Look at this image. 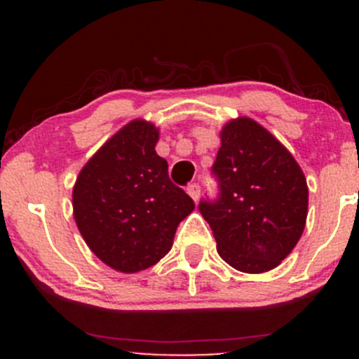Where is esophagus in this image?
Wrapping results in <instances>:
<instances>
[{
	"instance_id": "34e87169",
	"label": "esophagus",
	"mask_w": 359,
	"mask_h": 359,
	"mask_svg": "<svg viewBox=\"0 0 359 359\" xmlns=\"http://www.w3.org/2000/svg\"><path fill=\"white\" fill-rule=\"evenodd\" d=\"M200 193H201V189H200V186H198V184H189V186H187V194H189V196L193 198L194 201H198V198H200Z\"/></svg>"
}]
</instances>
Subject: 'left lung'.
<instances>
[{"label":"left lung","instance_id":"8db88e82","mask_svg":"<svg viewBox=\"0 0 359 359\" xmlns=\"http://www.w3.org/2000/svg\"><path fill=\"white\" fill-rule=\"evenodd\" d=\"M219 198L203 200L219 255L241 273H266L295 248L306 227L307 182L287 147L252 118L220 132L212 166Z\"/></svg>","mask_w":359,"mask_h":359}]
</instances>
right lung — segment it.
<instances>
[{
	"label": "right lung",
	"instance_id": "1",
	"mask_svg": "<svg viewBox=\"0 0 359 359\" xmlns=\"http://www.w3.org/2000/svg\"><path fill=\"white\" fill-rule=\"evenodd\" d=\"M159 130L146 119L123 126L88 159L72 189L74 220L88 248L119 273H139L170 252L194 201L156 154Z\"/></svg>",
	"mask_w": 359,
	"mask_h": 359
}]
</instances>
